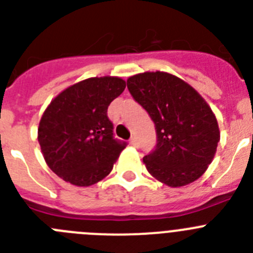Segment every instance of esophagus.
<instances>
[{
  "instance_id": "34e87169",
  "label": "esophagus",
  "mask_w": 253,
  "mask_h": 253,
  "mask_svg": "<svg viewBox=\"0 0 253 253\" xmlns=\"http://www.w3.org/2000/svg\"><path fill=\"white\" fill-rule=\"evenodd\" d=\"M129 143H130L131 146H134V147H138V139H137V137H131L130 138V140H129Z\"/></svg>"
}]
</instances>
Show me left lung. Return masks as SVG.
I'll return each mask as SVG.
<instances>
[{"instance_id": "1", "label": "left lung", "mask_w": 253, "mask_h": 253, "mask_svg": "<svg viewBox=\"0 0 253 253\" xmlns=\"http://www.w3.org/2000/svg\"><path fill=\"white\" fill-rule=\"evenodd\" d=\"M126 84L156 126V148L143 158L149 173L171 187L198 180L213 161L220 139L207 101L181 78L160 71L131 76Z\"/></svg>"}]
</instances>
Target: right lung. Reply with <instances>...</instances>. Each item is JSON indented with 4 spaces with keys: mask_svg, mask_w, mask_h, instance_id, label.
Wrapping results in <instances>:
<instances>
[{
    "mask_svg": "<svg viewBox=\"0 0 253 253\" xmlns=\"http://www.w3.org/2000/svg\"><path fill=\"white\" fill-rule=\"evenodd\" d=\"M119 77H92L51 100L38 128L42 153L55 175L76 186L106 177L126 142L114 138L107 107L124 91Z\"/></svg>",
    "mask_w": 253,
    "mask_h": 253,
    "instance_id": "obj_1",
    "label": "right lung"
}]
</instances>
